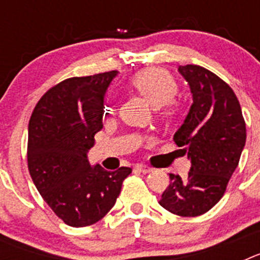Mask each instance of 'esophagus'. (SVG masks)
Wrapping results in <instances>:
<instances>
[{
  "instance_id": "34e87169",
  "label": "esophagus",
  "mask_w": 260,
  "mask_h": 260,
  "mask_svg": "<svg viewBox=\"0 0 260 260\" xmlns=\"http://www.w3.org/2000/svg\"><path fill=\"white\" fill-rule=\"evenodd\" d=\"M135 169H137V171H139V172H142V173H144V174L151 173V172L153 171L151 167H148V165H143V164L135 165Z\"/></svg>"
}]
</instances>
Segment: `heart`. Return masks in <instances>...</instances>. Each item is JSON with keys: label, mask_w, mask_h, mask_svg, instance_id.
I'll list each match as a JSON object with an SVG mask.
<instances>
[{"label": "heart", "mask_w": 260, "mask_h": 260, "mask_svg": "<svg viewBox=\"0 0 260 260\" xmlns=\"http://www.w3.org/2000/svg\"><path fill=\"white\" fill-rule=\"evenodd\" d=\"M128 83L153 107L161 109L164 117H172L177 112V103L173 96L178 91V84L173 75L162 68H147L138 71L130 78ZM105 112L110 105L105 104Z\"/></svg>", "instance_id": "1"}]
</instances>
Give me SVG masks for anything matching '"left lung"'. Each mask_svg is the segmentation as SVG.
Segmentation results:
<instances>
[{"label": "left lung", "instance_id": "left-lung-1", "mask_svg": "<svg viewBox=\"0 0 260 260\" xmlns=\"http://www.w3.org/2000/svg\"><path fill=\"white\" fill-rule=\"evenodd\" d=\"M189 83L192 104L173 141L191 161L186 178L169 174L160 206L174 215H203L222 198L240 162L246 123L233 89L212 71L198 65L178 68Z\"/></svg>", "mask_w": 260, "mask_h": 260}]
</instances>
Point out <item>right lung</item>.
<instances>
[{"label": "right lung", "instance_id": "1", "mask_svg": "<svg viewBox=\"0 0 260 260\" xmlns=\"http://www.w3.org/2000/svg\"><path fill=\"white\" fill-rule=\"evenodd\" d=\"M116 70L62 80L39 100L28 123L27 162L47 204L65 224L102 220L118 198L132 168L91 167L87 152L103 128L104 95Z\"/></svg>", "mask_w": 260, "mask_h": 260}]
</instances>
